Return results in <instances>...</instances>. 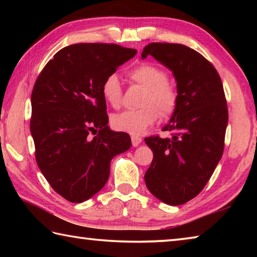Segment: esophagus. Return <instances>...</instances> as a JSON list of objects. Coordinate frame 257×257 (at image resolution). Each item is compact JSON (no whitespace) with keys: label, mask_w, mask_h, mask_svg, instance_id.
<instances>
[{"label":"esophagus","mask_w":257,"mask_h":257,"mask_svg":"<svg viewBox=\"0 0 257 257\" xmlns=\"http://www.w3.org/2000/svg\"><path fill=\"white\" fill-rule=\"evenodd\" d=\"M132 143L134 147H137L142 143V138L138 136H132Z\"/></svg>","instance_id":"esophagus-1"}]
</instances>
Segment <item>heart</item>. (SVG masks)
<instances>
[{"label":"heart","mask_w":257,"mask_h":257,"mask_svg":"<svg viewBox=\"0 0 257 257\" xmlns=\"http://www.w3.org/2000/svg\"><path fill=\"white\" fill-rule=\"evenodd\" d=\"M128 76L135 84L144 87L138 110H127L111 118V125L116 132L139 136L147 132L159 119L172 115L178 105V92L176 87L168 80V73L162 68L152 63H141L129 71ZM102 95L108 105L118 108L122 104V86L119 76L111 73L102 84Z\"/></svg>","instance_id":"heart-1"}]
</instances>
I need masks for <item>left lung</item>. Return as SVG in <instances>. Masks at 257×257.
I'll list each match as a JSON object with an SVG mask.
<instances>
[{
  "label": "left lung",
  "instance_id": "8db88e82",
  "mask_svg": "<svg viewBox=\"0 0 257 257\" xmlns=\"http://www.w3.org/2000/svg\"><path fill=\"white\" fill-rule=\"evenodd\" d=\"M149 55L172 71L178 105L162 129L171 138H145L154 155L145 184L160 201L181 205L201 193L223 154L227 101L219 73L198 52L182 44L151 43L142 58Z\"/></svg>",
  "mask_w": 257,
  "mask_h": 257
}]
</instances>
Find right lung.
<instances>
[{"label": "right lung", "instance_id": "obj_1", "mask_svg": "<svg viewBox=\"0 0 257 257\" xmlns=\"http://www.w3.org/2000/svg\"><path fill=\"white\" fill-rule=\"evenodd\" d=\"M136 53L116 44H73L54 54L35 82L30 133L36 162L69 202L82 203L98 193L111 160L132 146L129 135L108 128L101 89L105 77Z\"/></svg>", "mask_w": 257, "mask_h": 257}]
</instances>
